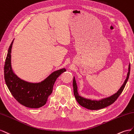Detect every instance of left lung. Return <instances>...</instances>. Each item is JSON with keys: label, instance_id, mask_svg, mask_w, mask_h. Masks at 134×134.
Wrapping results in <instances>:
<instances>
[{"label": "left lung", "instance_id": "obj_1", "mask_svg": "<svg viewBox=\"0 0 134 134\" xmlns=\"http://www.w3.org/2000/svg\"><path fill=\"white\" fill-rule=\"evenodd\" d=\"M130 64H129V71L127 75V77L125 81H124L123 85L121 86L120 89L118 90L117 92L115 94H114L113 95H111V96L109 97L102 99L101 100H91V99L84 98L81 96H80L77 92V84H76V80L74 77L73 80V87H74V95L76 100H77V102L79 103V104L80 105H81L82 107H85L87 109H90V110L100 109L111 105L117 100V99L118 98V97L120 96L122 91H123L126 84L128 81L129 75H130Z\"/></svg>", "mask_w": 134, "mask_h": 134}]
</instances>
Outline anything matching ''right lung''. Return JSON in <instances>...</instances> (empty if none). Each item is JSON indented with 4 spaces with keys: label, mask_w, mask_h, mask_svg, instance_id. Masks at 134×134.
<instances>
[{
    "label": "right lung",
    "mask_w": 134,
    "mask_h": 134,
    "mask_svg": "<svg viewBox=\"0 0 134 134\" xmlns=\"http://www.w3.org/2000/svg\"><path fill=\"white\" fill-rule=\"evenodd\" d=\"M13 41L8 51L4 64V79L10 92L16 100L26 107L38 108L44 105L53 91L57 79L66 70L62 68L53 72L44 81L31 83L19 78L13 72L11 66V51Z\"/></svg>",
    "instance_id": "right-lung-1"
}]
</instances>
